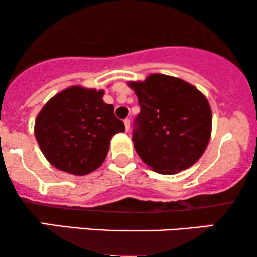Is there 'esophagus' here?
<instances>
[{"label": "esophagus", "instance_id": "1", "mask_svg": "<svg viewBox=\"0 0 257 257\" xmlns=\"http://www.w3.org/2000/svg\"><path fill=\"white\" fill-rule=\"evenodd\" d=\"M123 123H125L126 131H128V130H130V120L128 119H125V120H123Z\"/></svg>", "mask_w": 257, "mask_h": 257}]
</instances>
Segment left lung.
Returning a JSON list of instances; mask_svg holds the SVG:
<instances>
[{
  "label": "left lung",
  "mask_w": 257,
  "mask_h": 257,
  "mask_svg": "<svg viewBox=\"0 0 257 257\" xmlns=\"http://www.w3.org/2000/svg\"><path fill=\"white\" fill-rule=\"evenodd\" d=\"M128 86L141 107L132 132L140 158L164 174L191 167L210 138L212 110L207 98L191 84L165 74H152Z\"/></svg>",
  "instance_id": "obj_1"
}]
</instances>
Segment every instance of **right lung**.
I'll return each instance as SVG.
<instances>
[{"instance_id": "1", "label": "right lung", "mask_w": 257, "mask_h": 257, "mask_svg": "<svg viewBox=\"0 0 257 257\" xmlns=\"http://www.w3.org/2000/svg\"><path fill=\"white\" fill-rule=\"evenodd\" d=\"M103 91L71 86L54 96L39 111L35 136L42 153L54 167L85 176L103 164L109 141L125 131L104 103Z\"/></svg>"}]
</instances>
